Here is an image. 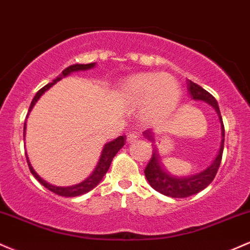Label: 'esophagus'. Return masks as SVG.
Masks as SVG:
<instances>
[{
  "label": "esophagus",
  "instance_id": "1",
  "mask_svg": "<svg viewBox=\"0 0 250 250\" xmlns=\"http://www.w3.org/2000/svg\"><path fill=\"white\" fill-rule=\"evenodd\" d=\"M139 138V134L137 133V132H130V133L127 134V138H126V140H127L128 144L136 142V140Z\"/></svg>",
  "mask_w": 250,
  "mask_h": 250
}]
</instances>
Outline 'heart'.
Wrapping results in <instances>:
<instances>
[{
    "label": "heart",
    "instance_id": "heart-1",
    "mask_svg": "<svg viewBox=\"0 0 250 250\" xmlns=\"http://www.w3.org/2000/svg\"><path fill=\"white\" fill-rule=\"evenodd\" d=\"M118 91L120 99L127 104H143V112L149 119L166 117L180 98L177 81L168 73H138L122 82Z\"/></svg>",
    "mask_w": 250,
    "mask_h": 250
}]
</instances>
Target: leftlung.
<instances>
[{
	"instance_id": "obj_1",
	"label": "left lung",
	"mask_w": 250,
	"mask_h": 250,
	"mask_svg": "<svg viewBox=\"0 0 250 250\" xmlns=\"http://www.w3.org/2000/svg\"><path fill=\"white\" fill-rule=\"evenodd\" d=\"M187 90L190 95V98L195 99V101H202L207 104H209L214 110L218 113L220 123H221V133L222 140L221 146H220V151L214 161L208 166L206 169L196 174L188 175V177H175L163 168L160 164L159 155L157 151L153 149L152 152V158L148 161L147 166L145 168V177L147 179L152 188H154L157 192L161 194L169 196V198H187L193 194H196L200 190L205 189L215 178L216 172H218L220 164L222 159V152H224V144H225V126L222 123L221 113H220V108L218 102L214 97L207 92L206 90L202 89L200 85L193 83L192 81L187 82ZM144 137L147 138L148 140L152 139V134L149 131L144 132Z\"/></svg>"
}]
</instances>
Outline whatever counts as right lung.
Listing matches in <instances>:
<instances>
[{"instance_id": "1", "label": "right lung", "mask_w": 250, "mask_h": 250, "mask_svg": "<svg viewBox=\"0 0 250 250\" xmlns=\"http://www.w3.org/2000/svg\"><path fill=\"white\" fill-rule=\"evenodd\" d=\"M95 65H96V63L73 64V65H71V66H67L65 70H63V72H62V75L60 76V77L54 79L51 83L46 84L45 86L42 87V89L38 91V92L36 93V96H35L34 99H32L30 107H29V112H30L31 108L34 107V105L36 104V102L38 101V99H40V97L42 96L43 93L49 89V87H51L52 85L57 83L58 81H61L62 78L65 77V76H67V75H70V73L73 72V71L89 70ZM29 112H28V114H29ZM28 114H26V117H28ZM25 126L26 125L24 123V133H23V136H25ZM125 142H126V137L125 136H120V137L117 138V139L112 140V142L105 144L104 148H103V151H102L101 158H99L98 164H97L96 168L93 169V172L89 175V178H86L84 181H82V183H79L77 185H73V186H69V187H57V186H54V185L46 183L45 180H43V179L41 178L40 175H38L37 173L34 171V168L31 167L30 161H29V159H28V155H26V153H25L26 163H28L29 169H30L31 174L34 175V177L37 179L38 183L42 184L43 186L45 187V188H48L49 190H51V192H54L57 195H61V196H78V195L85 194V193L90 192L91 189L95 188L97 185L101 183L103 177L106 174L108 168H110V165H111V163H112V159L114 158V155L118 153L119 149L122 148L123 146H124Z\"/></svg>"}]
</instances>
